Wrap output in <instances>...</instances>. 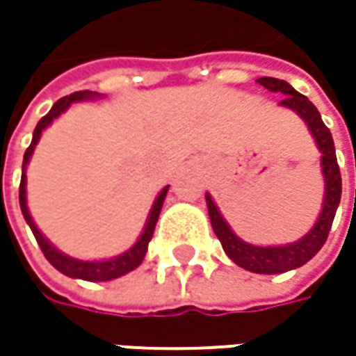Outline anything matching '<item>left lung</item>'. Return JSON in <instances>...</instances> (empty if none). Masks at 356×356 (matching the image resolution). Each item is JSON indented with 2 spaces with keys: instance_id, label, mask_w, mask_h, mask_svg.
Here are the masks:
<instances>
[{
  "instance_id": "left-lung-1",
  "label": "left lung",
  "mask_w": 356,
  "mask_h": 356,
  "mask_svg": "<svg viewBox=\"0 0 356 356\" xmlns=\"http://www.w3.org/2000/svg\"><path fill=\"white\" fill-rule=\"evenodd\" d=\"M257 83L264 89L283 95L280 104L287 106V108H293L295 113L307 122L309 130L315 136L317 146H319L323 154L321 166L323 176H325V202H323V210L317 224L313 226V229L309 232L305 238H301L291 245H280V248H257V245H250V243L241 241L229 229L226 220L220 216L212 198L206 194L210 222H212V227L218 239L222 241V248L227 253V257L234 264H238L239 267L248 269V271L271 275V273H283V271H289V269H295V267H301L321 250L323 243L327 241L329 232H331L333 220H335L343 184H341V170H339V164H337L333 136H331V130L327 129L325 122L321 120L317 106L311 103L305 95L297 92L289 83H285L281 79L261 76V79H257Z\"/></svg>"
}]
</instances>
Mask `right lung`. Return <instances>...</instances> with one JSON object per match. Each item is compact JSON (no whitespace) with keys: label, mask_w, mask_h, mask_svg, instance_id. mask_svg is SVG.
<instances>
[{"label":"right lung","mask_w":356,"mask_h":356,"mask_svg":"<svg viewBox=\"0 0 356 356\" xmlns=\"http://www.w3.org/2000/svg\"><path fill=\"white\" fill-rule=\"evenodd\" d=\"M95 95H97V92H95ZM87 97H92L90 90H79V92H73V95H69V97H63V99H59L57 103L53 104V108L49 111L47 115L37 122V127H35L33 130V140H31L29 148L25 150V156H23V174H21L19 184V206L21 212H23V218H25V222L29 224V227H31V232H33V236L35 239H37V243H39V248H41V252H43V255L47 257L49 264L55 267V269H59L61 273L69 275V277H79V280L85 281H111L117 280L120 275H124V273H129V271L136 269V267L143 264L144 253L148 250V241L152 239V234H154V227H156L158 222V216H160L162 204H164L166 192H168V186L158 194L156 202H154V206H152V212L148 216V222H146L143 236L136 241V245L130 248L127 253L115 257V259H108V261H81V259H73V257H69V255H63L61 252H57V250L49 243L47 239L43 238V234L37 229V226H35V222L31 220V216H29V210H27V198H25V184H27L25 166H27L29 158L33 154L35 144L39 140L43 129H47L53 118H57L61 113H65V111L71 106V103L81 101V99H87Z\"/></svg>","instance_id":"obj_1"}]
</instances>
